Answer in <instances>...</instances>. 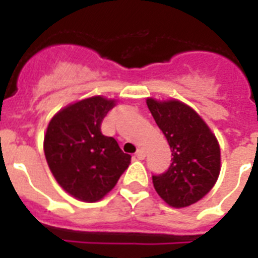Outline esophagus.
<instances>
[{
  "label": "esophagus",
  "mask_w": 258,
  "mask_h": 258,
  "mask_svg": "<svg viewBox=\"0 0 258 258\" xmlns=\"http://www.w3.org/2000/svg\"><path fill=\"white\" fill-rule=\"evenodd\" d=\"M135 157L138 158V159H145V157H146V151L143 149H139L137 151V154H135Z\"/></svg>",
  "instance_id": "1"
}]
</instances>
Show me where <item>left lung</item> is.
Wrapping results in <instances>:
<instances>
[{
    "label": "left lung",
    "mask_w": 258,
    "mask_h": 258,
    "mask_svg": "<svg viewBox=\"0 0 258 258\" xmlns=\"http://www.w3.org/2000/svg\"><path fill=\"white\" fill-rule=\"evenodd\" d=\"M146 103L172 151L169 170L153 175L154 188L171 208H187L216 184L221 171L220 143L206 121L183 101L147 97Z\"/></svg>",
    "instance_id": "1"
}]
</instances>
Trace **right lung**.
<instances>
[{"instance_id": "obj_1", "label": "right lung", "mask_w": 258, "mask_h": 258, "mask_svg": "<svg viewBox=\"0 0 258 258\" xmlns=\"http://www.w3.org/2000/svg\"><path fill=\"white\" fill-rule=\"evenodd\" d=\"M116 99L96 95L66 105L53 115L44 135V154L54 179L70 196L97 202L108 194L131 162L100 124Z\"/></svg>"}]
</instances>
